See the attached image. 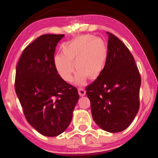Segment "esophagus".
<instances>
[{"label": "esophagus", "mask_w": 158, "mask_h": 158, "mask_svg": "<svg viewBox=\"0 0 158 158\" xmlns=\"http://www.w3.org/2000/svg\"><path fill=\"white\" fill-rule=\"evenodd\" d=\"M78 92L79 95L81 96V97H83V96H84L85 95V90L84 89H79Z\"/></svg>", "instance_id": "esophagus-1"}]
</instances>
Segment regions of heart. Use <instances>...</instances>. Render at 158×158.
I'll use <instances>...</instances> for the list:
<instances>
[{
  "instance_id": "b5f03b06",
  "label": "heart",
  "mask_w": 158,
  "mask_h": 158,
  "mask_svg": "<svg viewBox=\"0 0 158 158\" xmlns=\"http://www.w3.org/2000/svg\"><path fill=\"white\" fill-rule=\"evenodd\" d=\"M61 53L53 58V65L61 79L66 82L74 78L76 85H84L89 78L98 79L105 68L108 59V47L100 37L82 35L61 45ZM74 65H73V63Z\"/></svg>"
}]
</instances>
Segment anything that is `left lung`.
Masks as SVG:
<instances>
[{
    "mask_svg": "<svg viewBox=\"0 0 158 158\" xmlns=\"http://www.w3.org/2000/svg\"><path fill=\"white\" fill-rule=\"evenodd\" d=\"M106 33L105 68L85 90L96 124L103 130L115 133L126 129L137 114L141 77L127 47L114 35Z\"/></svg>",
    "mask_w": 158,
    "mask_h": 158,
    "instance_id": "1",
    "label": "left lung"
}]
</instances>
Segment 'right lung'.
<instances>
[{
  "instance_id": "1",
  "label": "right lung",
  "mask_w": 158,
  "mask_h": 158,
  "mask_svg": "<svg viewBox=\"0 0 158 158\" xmlns=\"http://www.w3.org/2000/svg\"><path fill=\"white\" fill-rule=\"evenodd\" d=\"M64 36L37 37L23 51L16 69L15 91L26 118L47 137L67 129L79 98L77 88L61 79L53 65L56 47Z\"/></svg>"
}]
</instances>
